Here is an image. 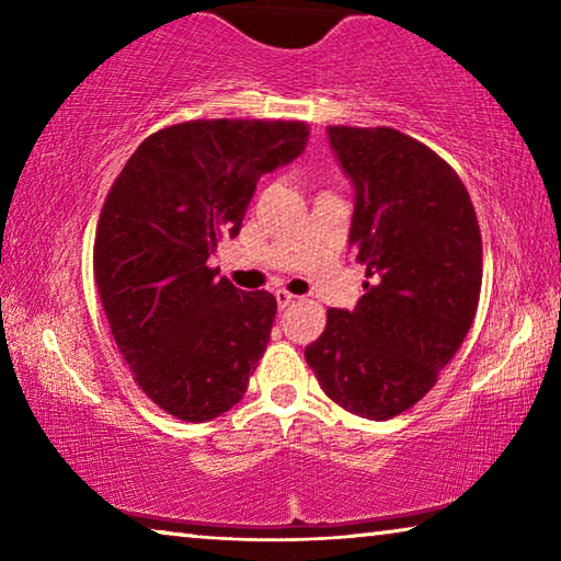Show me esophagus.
Here are the masks:
<instances>
[{
	"mask_svg": "<svg viewBox=\"0 0 561 561\" xmlns=\"http://www.w3.org/2000/svg\"><path fill=\"white\" fill-rule=\"evenodd\" d=\"M274 299H277V307L284 309V307H289V304L297 299V297H294V294H289L287 289H277V291H274Z\"/></svg>",
	"mask_w": 561,
	"mask_h": 561,
	"instance_id": "esophagus-1",
	"label": "esophagus"
}]
</instances>
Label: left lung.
<instances>
[{
	"label": "left lung",
	"mask_w": 561,
	"mask_h": 561,
	"mask_svg": "<svg viewBox=\"0 0 561 561\" xmlns=\"http://www.w3.org/2000/svg\"><path fill=\"white\" fill-rule=\"evenodd\" d=\"M329 144L354 185L348 247L366 264L356 309H329L304 348L331 401L388 421L438 381L478 311L482 240L458 173L393 128L329 126Z\"/></svg>",
	"instance_id": "8db88e82"
}]
</instances>
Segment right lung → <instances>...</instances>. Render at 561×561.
Here are the masks:
<instances>
[{"label":"right lung","instance_id":"1","mask_svg":"<svg viewBox=\"0 0 561 561\" xmlns=\"http://www.w3.org/2000/svg\"><path fill=\"white\" fill-rule=\"evenodd\" d=\"M301 121H187L148 136L108 190L93 277L111 334L150 401L205 423L240 401L277 299L217 279L207 260L237 237L260 178L301 156Z\"/></svg>","mask_w":561,"mask_h":561}]
</instances>
